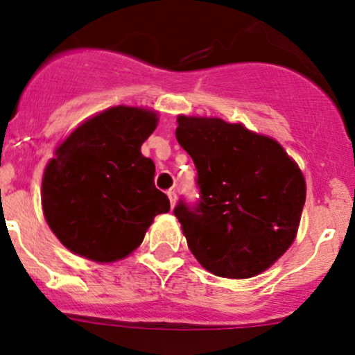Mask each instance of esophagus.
Instances as JSON below:
<instances>
[{"label": "esophagus", "mask_w": 355, "mask_h": 355, "mask_svg": "<svg viewBox=\"0 0 355 355\" xmlns=\"http://www.w3.org/2000/svg\"><path fill=\"white\" fill-rule=\"evenodd\" d=\"M167 195H168L170 205H172V206H175V203H177V191H175V190H173V188H172V190H168V191H167Z\"/></svg>", "instance_id": "esophagus-1"}]
</instances>
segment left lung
Here are the masks:
<instances>
[{
	"label": "left lung",
	"mask_w": 355,
	"mask_h": 355,
	"mask_svg": "<svg viewBox=\"0 0 355 355\" xmlns=\"http://www.w3.org/2000/svg\"><path fill=\"white\" fill-rule=\"evenodd\" d=\"M175 136L198 172L196 203L173 209L188 249L218 277L263 272L297 236L306 200L298 165L273 139L218 118L178 116Z\"/></svg>",
	"instance_id": "left-lung-1"
}]
</instances>
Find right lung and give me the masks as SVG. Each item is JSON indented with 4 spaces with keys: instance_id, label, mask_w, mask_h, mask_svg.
<instances>
[{
    "instance_id": "obj_1",
    "label": "right lung",
    "mask_w": 355,
    "mask_h": 355,
    "mask_svg": "<svg viewBox=\"0 0 355 355\" xmlns=\"http://www.w3.org/2000/svg\"><path fill=\"white\" fill-rule=\"evenodd\" d=\"M155 113L116 106L88 119L58 147L42 180V208L62 244L98 262L139 248L167 195L154 183L155 165L141 154Z\"/></svg>"
}]
</instances>
